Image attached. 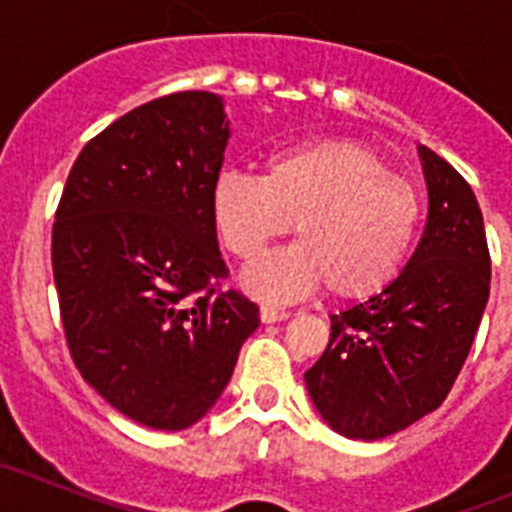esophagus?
<instances>
[{
	"label": "esophagus",
	"mask_w": 512,
	"mask_h": 512,
	"mask_svg": "<svg viewBox=\"0 0 512 512\" xmlns=\"http://www.w3.org/2000/svg\"><path fill=\"white\" fill-rule=\"evenodd\" d=\"M259 318H261V323H279V320H287L289 318V312L287 310H279V307L261 305Z\"/></svg>",
	"instance_id": "esophagus-1"
}]
</instances>
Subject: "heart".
Masks as SVG:
<instances>
[{"label": "heart", "mask_w": 512, "mask_h": 512, "mask_svg": "<svg viewBox=\"0 0 512 512\" xmlns=\"http://www.w3.org/2000/svg\"><path fill=\"white\" fill-rule=\"evenodd\" d=\"M212 223L235 259L256 261L295 223V246L243 274L261 300L325 287L333 300H369L405 266L420 225L415 187L372 148L318 140L266 161L264 176L225 171L212 184Z\"/></svg>", "instance_id": "heart-1"}]
</instances>
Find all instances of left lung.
<instances>
[{
  "label": "left lung",
  "mask_w": 512,
  "mask_h": 512,
  "mask_svg": "<svg viewBox=\"0 0 512 512\" xmlns=\"http://www.w3.org/2000/svg\"><path fill=\"white\" fill-rule=\"evenodd\" d=\"M428 223L400 277L330 315V341L305 372L325 423L379 441L420 420L454 387L490 297V251L472 187L420 146Z\"/></svg>",
  "instance_id": "8db88e82"
}]
</instances>
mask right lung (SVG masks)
<instances>
[{
	"label": "right lung",
	"mask_w": 512,
	"mask_h": 512,
	"mask_svg": "<svg viewBox=\"0 0 512 512\" xmlns=\"http://www.w3.org/2000/svg\"><path fill=\"white\" fill-rule=\"evenodd\" d=\"M230 138L223 99L140 104L81 148L53 223V279L81 377L130 420L184 431L223 395L259 307L228 277L212 184Z\"/></svg>",
	"instance_id": "right-lung-1"
}]
</instances>
